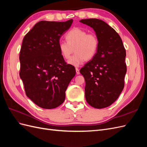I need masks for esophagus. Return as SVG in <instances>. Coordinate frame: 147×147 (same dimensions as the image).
<instances>
[{"label":"esophagus","instance_id":"1","mask_svg":"<svg viewBox=\"0 0 147 147\" xmlns=\"http://www.w3.org/2000/svg\"><path fill=\"white\" fill-rule=\"evenodd\" d=\"M75 69H76V73H77V75H79V74H80V70H79L78 68L76 67V68H75Z\"/></svg>","mask_w":147,"mask_h":147}]
</instances>
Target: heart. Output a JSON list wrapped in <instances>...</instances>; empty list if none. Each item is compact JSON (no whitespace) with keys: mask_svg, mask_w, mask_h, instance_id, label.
Masks as SVG:
<instances>
[{"mask_svg":"<svg viewBox=\"0 0 147 147\" xmlns=\"http://www.w3.org/2000/svg\"><path fill=\"white\" fill-rule=\"evenodd\" d=\"M65 42L59 43L61 55L69 59L74 51L75 54L71 57L68 63L78 66L83 62L90 61L95 56L99 48V39L94 33H88L86 30L79 28L71 29L65 35Z\"/></svg>","mask_w":147,"mask_h":147,"instance_id":"1","label":"heart"}]
</instances>
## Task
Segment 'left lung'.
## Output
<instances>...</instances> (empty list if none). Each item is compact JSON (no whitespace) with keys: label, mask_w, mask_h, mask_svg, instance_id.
<instances>
[{"label":"left lung","mask_w":147,"mask_h":147,"mask_svg":"<svg viewBox=\"0 0 147 147\" xmlns=\"http://www.w3.org/2000/svg\"><path fill=\"white\" fill-rule=\"evenodd\" d=\"M80 22L94 29L99 43L95 56L80 70L86 82L85 98L92 107H107L124 86L125 48L119 34L104 21L91 18Z\"/></svg>","instance_id":"obj_1"}]
</instances>
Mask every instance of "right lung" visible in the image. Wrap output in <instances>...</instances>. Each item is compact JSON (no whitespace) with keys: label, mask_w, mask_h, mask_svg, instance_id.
Returning a JSON list of instances; mask_svg holds the SVG:
<instances>
[{"label":"right lung","mask_w":147,"mask_h":147,"mask_svg":"<svg viewBox=\"0 0 147 147\" xmlns=\"http://www.w3.org/2000/svg\"><path fill=\"white\" fill-rule=\"evenodd\" d=\"M41 21L26 34L20 50V76L26 96L38 107L55 109L64 102L65 91L76 74L61 55V37L72 24Z\"/></svg>","instance_id":"obj_1"}]
</instances>
